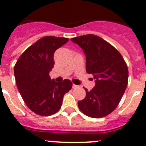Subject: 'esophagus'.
I'll return each mask as SVG.
<instances>
[{"instance_id": "1", "label": "esophagus", "mask_w": 146, "mask_h": 146, "mask_svg": "<svg viewBox=\"0 0 146 146\" xmlns=\"http://www.w3.org/2000/svg\"><path fill=\"white\" fill-rule=\"evenodd\" d=\"M78 85H75V84L72 85V88H73V89H75V88H78Z\"/></svg>"}]
</instances>
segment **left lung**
Returning a JSON list of instances; mask_svg holds the SVG:
<instances>
[{"label":"left lung","instance_id":"8db88e82","mask_svg":"<svg viewBox=\"0 0 146 146\" xmlns=\"http://www.w3.org/2000/svg\"><path fill=\"white\" fill-rule=\"evenodd\" d=\"M86 56L88 74L95 79V87L86 90V97L78 102L80 110L90 117L100 118L112 112L127 86L128 68L121 53L108 42L94 35L71 39Z\"/></svg>","mask_w":146,"mask_h":146}]
</instances>
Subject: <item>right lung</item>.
Listing matches in <instances>:
<instances>
[{"instance_id": "obj_1", "label": "right lung", "mask_w": 146, "mask_h": 146, "mask_svg": "<svg viewBox=\"0 0 146 146\" xmlns=\"http://www.w3.org/2000/svg\"><path fill=\"white\" fill-rule=\"evenodd\" d=\"M68 39L46 36L30 46L14 66L16 86L26 106L33 112L50 116L60 109L64 95L72 87L71 80H51L53 55Z\"/></svg>"}]
</instances>
